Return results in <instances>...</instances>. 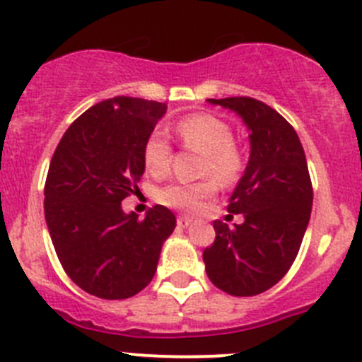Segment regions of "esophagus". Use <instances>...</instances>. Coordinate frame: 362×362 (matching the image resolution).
Returning <instances> with one entry per match:
<instances>
[{"mask_svg":"<svg viewBox=\"0 0 362 362\" xmlns=\"http://www.w3.org/2000/svg\"><path fill=\"white\" fill-rule=\"evenodd\" d=\"M191 223H193V220H191V218H187V216H178V220H177V226L182 227V229L189 227Z\"/></svg>","mask_w":362,"mask_h":362,"instance_id":"1","label":"esophagus"}]
</instances>
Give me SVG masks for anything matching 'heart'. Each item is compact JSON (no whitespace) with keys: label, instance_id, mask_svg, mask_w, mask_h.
I'll use <instances>...</instances> for the list:
<instances>
[{"label":"heart","instance_id":"1","mask_svg":"<svg viewBox=\"0 0 362 362\" xmlns=\"http://www.w3.org/2000/svg\"><path fill=\"white\" fill-rule=\"evenodd\" d=\"M175 133L185 148L204 155L202 175L213 178L194 184L173 182L162 187L157 198L165 207L184 213H197L202 204L216 191L214 180L229 185L240 177L243 168L242 153L234 146L233 128L211 113H191L182 117L175 124ZM142 160L148 173H151L153 177H162L168 173L171 162V146L162 133L155 132L146 139Z\"/></svg>","mask_w":362,"mask_h":362}]
</instances>
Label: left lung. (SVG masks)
I'll use <instances>...</instances> for the list:
<instances>
[{
  "label": "left lung",
  "mask_w": 362,
  "mask_h": 362,
  "mask_svg": "<svg viewBox=\"0 0 362 362\" xmlns=\"http://www.w3.org/2000/svg\"><path fill=\"white\" fill-rule=\"evenodd\" d=\"M236 113L249 129L250 155L230 194L229 213L243 214L230 229L216 220V238L204 250L205 272L230 296H256L291 269L312 211L307 158L292 128L276 110L250 97L207 99Z\"/></svg>",
  "instance_id": "8db88e82"
}]
</instances>
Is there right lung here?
Instances as JSON below:
<instances>
[{"mask_svg": "<svg viewBox=\"0 0 362 362\" xmlns=\"http://www.w3.org/2000/svg\"><path fill=\"white\" fill-rule=\"evenodd\" d=\"M164 103L113 97L71 122L52 157L45 218L70 279L100 299H126L149 285L177 218L155 205L139 220L122 204L144 175L142 149Z\"/></svg>", "mask_w": 362, "mask_h": 362, "instance_id": "right-lung-1", "label": "right lung"}]
</instances>
